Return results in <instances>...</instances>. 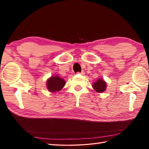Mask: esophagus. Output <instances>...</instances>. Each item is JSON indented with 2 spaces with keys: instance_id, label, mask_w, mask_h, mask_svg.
<instances>
[{
  "instance_id": "1",
  "label": "esophagus",
  "mask_w": 149,
  "mask_h": 149,
  "mask_svg": "<svg viewBox=\"0 0 149 149\" xmlns=\"http://www.w3.org/2000/svg\"><path fill=\"white\" fill-rule=\"evenodd\" d=\"M77 74H81V75H84V74H85V72H77Z\"/></svg>"
}]
</instances>
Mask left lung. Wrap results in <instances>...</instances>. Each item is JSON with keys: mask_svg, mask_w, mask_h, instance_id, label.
<instances>
[{"mask_svg": "<svg viewBox=\"0 0 149 149\" xmlns=\"http://www.w3.org/2000/svg\"><path fill=\"white\" fill-rule=\"evenodd\" d=\"M106 82L101 78H99L93 84V88L94 90L98 93H104L106 90Z\"/></svg>", "mask_w": 149, "mask_h": 149, "instance_id": "left-lung-1", "label": "left lung"}]
</instances>
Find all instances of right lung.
Here are the masks:
<instances>
[{
	"label": "right lung",
	"instance_id": "obj_1",
	"mask_svg": "<svg viewBox=\"0 0 149 149\" xmlns=\"http://www.w3.org/2000/svg\"><path fill=\"white\" fill-rule=\"evenodd\" d=\"M65 84V81L63 78L57 75H55L48 78L46 82V86L49 91L55 93L63 89Z\"/></svg>",
	"mask_w": 149,
	"mask_h": 149
}]
</instances>
